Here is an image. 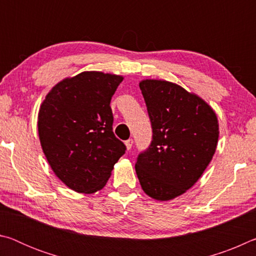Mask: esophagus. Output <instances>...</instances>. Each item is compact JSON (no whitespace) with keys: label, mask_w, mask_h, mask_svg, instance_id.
I'll use <instances>...</instances> for the list:
<instances>
[{"label":"esophagus","mask_w":256,"mask_h":256,"mask_svg":"<svg viewBox=\"0 0 256 256\" xmlns=\"http://www.w3.org/2000/svg\"><path fill=\"white\" fill-rule=\"evenodd\" d=\"M125 146H126V149L128 150L131 149L132 146H133V140H132V138H128V140L125 141Z\"/></svg>","instance_id":"esophagus-1"}]
</instances>
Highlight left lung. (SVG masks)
<instances>
[{
	"label": "left lung",
	"instance_id": "left-lung-1",
	"mask_svg": "<svg viewBox=\"0 0 256 256\" xmlns=\"http://www.w3.org/2000/svg\"><path fill=\"white\" fill-rule=\"evenodd\" d=\"M138 86L152 140L136 158L138 178L149 196L172 200L192 188L210 164L218 144V120L203 99L178 84L144 80Z\"/></svg>",
	"mask_w": 256,
	"mask_h": 256
}]
</instances>
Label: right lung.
<instances>
[{
	"instance_id": "right-lung-1",
	"label": "right lung",
	"mask_w": 256,
	"mask_h": 256,
	"mask_svg": "<svg viewBox=\"0 0 256 256\" xmlns=\"http://www.w3.org/2000/svg\"><path fill=\"white\" fill-rule=\"evenodd\" d=\"M123 76L82 72L56 84L42 102L38 133L55 175L79 193L106 185L126 146L112 132L110 99Z\"/></svg>"
}]
</instances>
